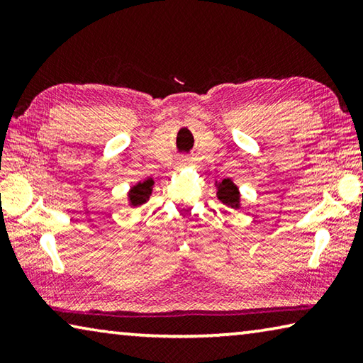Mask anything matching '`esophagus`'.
I'll return each instance as SVG.
<instances>
[{
	"label": "esophagus",
	"instance_id": "obj_1",
	"mask_svg": "<svg viewBox=\"0 0 363 363\" xmlns=\"http://www.w3.org/2000/svg\"><path fill=\"white\" fill-rule=\"evenodd\" d=\"M179 167H186V164H189V158L187 157H182V158H179Z\"/></svg>",
	"mask_w": 363,
	"mask_h": 363
}]
</instances>
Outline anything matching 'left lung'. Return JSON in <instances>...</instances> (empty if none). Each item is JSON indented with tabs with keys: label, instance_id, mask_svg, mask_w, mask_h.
I'll return each instance as SVG.
<instances>
[{
	"label": "left lung",
	"instance_id": "obj_1",
	"mask_svg": "<svg viewBox=\"0 0 363 363\" xmlns=\"http://www.w3.org/2000/svg\"><path fill=\"white\" fill-rule=\"evenodd\" d=\"M218 199L223 201L224 205L233 210L240 208V194H238V187L230 179H224L218 184Z\"/></svg>",
	"mask_w": 363,
	"mask_h": 363
}]
</instances>
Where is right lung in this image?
<instances>
[{
	"label": "right lung",
	"mask_w": 363,
	"mask_h": 363,
	"mask_svg": "<svg viewBox=\"0 0 363 363\" xmlns=\"http://www.w3.org/2000/svg\"><path fill=\"white\" fill-rule=\"evenodd\" d=\"M152 187H153L152 179H147L144 182H138L136 186L131 187L130 194H128V196H130V205L140 206L143 203H145L152 194Z\"/></svg>",
	"instance_id": "1"
}]
</instances>
